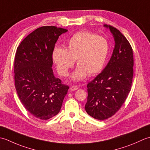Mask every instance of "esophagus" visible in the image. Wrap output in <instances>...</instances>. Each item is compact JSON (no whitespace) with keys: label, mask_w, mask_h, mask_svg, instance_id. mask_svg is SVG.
Segmentation results:
<instances>
[{"label":"esophagus","mask_w":150,"mask_h":150,"mask_svg":"<svg viewBox=\"0 0 150 150\" xmlns=\"http://www.w3.org/2000/svg\"><path fill=\"white\" fill-rule=\"evenodd\" d=\"M78 88V87L77 86V85H72V86L71 87V91H75L77 90Z\"/></svg>","instance_id":"obj_1"}]
</instances>
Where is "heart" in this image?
Segmentation results:
<instances>
[{
  "mask_svg": "<svg viewBox=\"0 0 150 150\" xmlns=\"http://www.w3.org/2000/svg\"><path fill=\"white\" fill-rule=\"evenodd\" d=\"M109 52L108 41L102 36L87 31L75 33L67 42V48H54L52 57L60 75L67 76L75 60L78 67L72 78L79 81L88 75L102 71Z\"/></svg>",
  "mask_w": 150,
  "mask_h": 150,
  "instance_id": "b5f03b06",
  "label": "heart"
}]
</instances>
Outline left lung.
<instances>
[{
  "mask_svg": "<svg viewBox=\"0 0 150 150\" xmlns=\"http://www.w3.org/2000/svg\"><path fill=\"white\" fill-rule=\"evenodd\" d=\"M113 36L112 56L102 72L87 87L85 111L91 117L103 120L113 116L130 92L133 76V49L125 36L113 26L104 24Z\"/></svg>",
  "mask_w": 150,
  "mask_h": 150,
  "instance_id": "left-lung-1",
  "label": "left lung"
}]
</instances>
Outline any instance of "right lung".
<instances>
[{
	"label": "right lung",
	"mask_w": 150,
	"mask_h": 150,
	"mask_svg": "<svg viewBox=\"0 0 150 150\" xmlns=\"http://www.w3.org/2000/svg\"><path fill=\"white\" fill-rule=\"evenodd\" d=\"M68 30L42 26L26 36L17 47L14 78L23 106L33 117L48 120L62 108L69 87L54 76L52 53L59 36Z\"/></svg>",
	"instance_id": "right-lung-1"
}]
</instances>
